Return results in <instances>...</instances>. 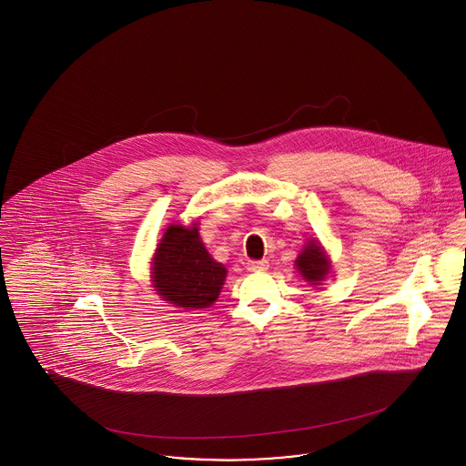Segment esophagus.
<instances>
[{
	"label": "esophagus",
	"mask_w": 466,
	"mask_h": 466,
	"mask_svg": "<svg viewBox=\"0 0 466 466\" xmlns=\"http://www.w3.org/2000/svg\"><path fill=\"white\" fill-rule=\"evenodd\" d=\"M269 268L268 260H249L248 262V271H266Z\"/></svg>",
	"instance_id": "esophagus-1"
}]
</instances>
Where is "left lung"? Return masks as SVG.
Returning <instances> with one entry per match:
<instances>
[{
  "label": "left lung",
  "instance_id": "8db88e82",
  "mask_svg": "<svg viewBox=\"0 0 466 466\" xmlns=\"http://www.w3.org/2000/svg\"><path fill=\"white\" fill-rule=\"evenodd\" d=\"M296 264L302 276L306 278V281H309L311 285H319L329 271L328 257L324 255L317 241H311L304 247Z\"/></svg>",
  "mask_w": 466,
  "mask_h": 466
}]
</instances>
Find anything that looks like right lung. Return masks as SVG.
Instances as JSON below:
<instances>
[{
  "label": "right lung",
  "instance_id": "obj_1",
  "mask_svg": "<svg viewBox=\"0 0 466 466\" xmlns=\"http://www.w3.org/2000/svg\"><path fill=\"white\" fill-rule=\"evenodd\" d=\"M225 276V268L202 245L197 227L167 228L153 262V281L164 301L185 309L208 308L217 301Z\"/></svg>",
  "mask_w": 466,
  "mask_h": 466
}]
</instances>
